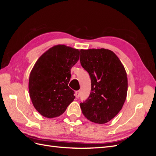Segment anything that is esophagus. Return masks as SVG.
I'll use <instances>...</instances> for the list:
<instances>
[{"label":"esophagus","mask_w":156,"mask_h":156,"mask_svg":"<svg viewBox=\"0 0 156 156\" xmlns=\"http://www.w3.org/2000/svg\"><path fill=\"white\" fill-rule=\"evenodd\" d=\"M75 97H76L77 98H79V96H80V91H79V90L75 91Z\"/></svg>","instance_id":"esophagus-1"}]
</instances>
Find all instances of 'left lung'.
Returning <instances> with one entry per match:
<instances>
[{
    "mask_svg": "<svg viewBox=\"0 0 156 156\" xmlns=\"http://www.w3.org/2000/svg\"><path fill=\"white\" fill-rule=\"evenodd\" d=\"M80 62L91 79V92L80 103L83 114L96 124H105L120 112L127 92V73L119 57L105 49H81Z\"/></svg>",
    "mask_w": 156,
    "mask_h": 156,
    "instance_id": "1",
    "label": "left lung"
}]
</instances>
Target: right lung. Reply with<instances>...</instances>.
<instances>
[{"label":"right lung","mask_w":156,"mask_h":156,"mask_svg":"<svg viewBox=\"0 0 156 156\" xmlns=\"http://www.w3.org/2000/svg\"><path fill=\"white\" fill-rule=\"evenodd\" d=\"M79 50L55 45L42 55L31 70L29 94L34 108L46 118L62 115L75 99L68 87L71 68L77 62Z\"/></svg>","instance_id":"right-lung-1"}]
</instances>
